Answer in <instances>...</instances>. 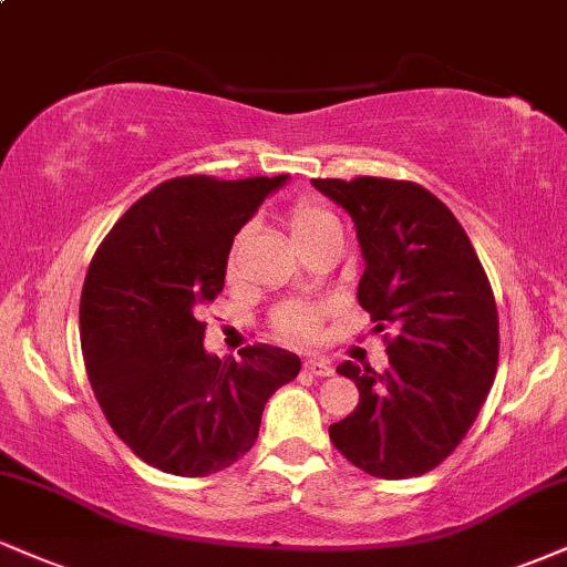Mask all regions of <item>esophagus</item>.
<instances>
[{
  "mask_svg": "<svg viewBox=\"0 0 567 567\" xmlns=\"http://www.w3.org/2000/svg\"><path fill=\"white\" fill-rule=\"evenodd\" d=\"M303 370L309 372V374H313V378H330V374L336 372V370H332L330 361H327V359H319V357H313V359L306 361Z\"/></svg>",
  "mask_w": 567,
  "mask_h": 567,
  "instance_id": "34e87169",
  "label": "esophagus"
}]
</instances>
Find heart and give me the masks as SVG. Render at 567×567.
Wrapping results in <instances>:
<instances>
[{
  "mask_svg": "<svg viewBox=\"0 0 567 567\" xmlns=\"http://www.w3.org/2000/svg\"><path fill=\"white\" fill-rule=\"evenodd\" d=\"M285 227H288L292 243L298 245V248H303V245H309L313 237L319 235V231L330 227L332 216L322 210L319 206H313L309 200H296L290 203L288 208H285V216H282ZM245 235L248 231H240V235L235 237V243H231V256H229V264L235 266L237 256H240L243 250V243H245ZM275 324L277 330L282 332L285 338H292V340H309L317 336V327H319V309H313L309 303H301V301H292V303H285L279 306L275 311Z\"/></svg>",
  "mask_w": 567,
  "mask_h": 567,
  "instance_id": "heart-1",
  "label": "heart"
}]
</instances>
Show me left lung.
I'll return each instance as SVG.
<instances>
[{
	"label": "left lung",
	"mask_w": 567,
	"mask_h": 567,
	"mask_svg": "<svg viewBox=\"0 0 567 567\" xmlns=\"http://www.w3.org/2000/svg\"><path fill=\"white\" fill-rule=\"evenodd\" d=\"M349 210L364 256L357 298L385 336L388 370L343 361L359 406L330 425L351 465L385 481L439 467L478 417L499 364V313L467 231L414 182L313 179Z\"/></svg>",
	"instance_id": "left-lung-1"
}]
</instances>
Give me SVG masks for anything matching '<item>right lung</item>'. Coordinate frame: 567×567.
<instances>
[{
    "instance_id": "right-lung-1",
    "label": "right lung",
    "mask_w": 567,
    "mask_h": 567,
    "mask_svg": "<svg viewBox=\"0 0 567 567\" xmlns=\"http://www.w3.org/2000/svg\"><path fill=\"white\" fill-rule=\"evenodd\" d=\"M288 176H176L115 221L81 290V351L107 422L168 475L206 478L250 452L266 401L301 359L250 346L243 359L203 349L197 319L224 288L229 248Z\"/></svg>"
}]
</instances>
